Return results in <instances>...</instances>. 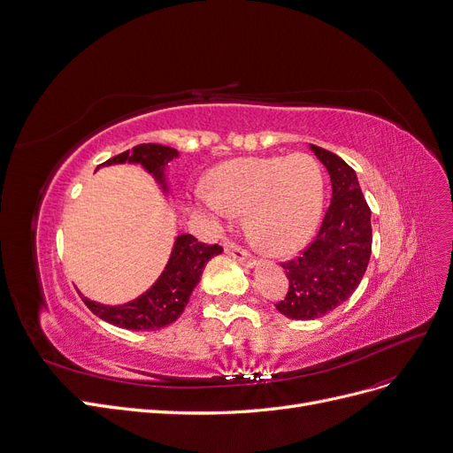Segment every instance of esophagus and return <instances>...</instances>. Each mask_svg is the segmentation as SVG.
Masks as SVG:
<instances>
[{
	"label": "esophagus",
	"instance_id": "1",
	"mask_svg": "<svg viewBox=\"0 0 453 453\" xmlns=\"http://www.w3.org/2000/svg\"><path fill=\"white\" fill-rule=\"evenodd\" d=\"M224 250H226V254L227 256H231V257H235L237 261H241L242 265H246V266H254L256 265V259L250 256L246 250H242L241 246H235L233 242H226L224 244Z\"/></svg>",
	"mask_w": 453,
	"mask_h": 453
}]
</instances>
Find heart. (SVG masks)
I'll return each instance as SVG.
<instances>
[{
    "instance_id": "b5f03b06",
    "label": "heart",
    "mask_w": 453,
    "mask_h": 453,
    "mask_svg": "<svg viewBox=\"0 0 453 453\" xmlns=\"http://www.w3.org/2000/svg\"><path fill=\"white\" fill-rule=\"evenodd\" d=\"M196 203L214 224L246 212L250 237L269 254L286 256L303 248L319 224L323 175L304 153L235 158L216 167L211 190H199Z\"/></svg>"
}]
</instances>
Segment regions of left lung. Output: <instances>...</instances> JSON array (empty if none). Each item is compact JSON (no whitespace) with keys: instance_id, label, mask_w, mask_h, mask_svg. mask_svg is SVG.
Masks as SVG:
<instances>
[{"instance_id":"left-lung-1","label":"left lung","mask_w":453,"mask_h":453,"mask_svg":"<svg viewBox=\"0 0 453 453\" xmlns=\"http://www.w3.org/2000/svg\"><path fill=\"white\" fill-rule=\"evenodd\" d=\"M326 167L332 201L317 239L303 256L283 263L289 291L276 310L296 321L319 319L355 293L372 256V211L360 182L345 160L330 150L310 145Z\"/></svg>"}]
</instances>
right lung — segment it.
<instances>
[{
	"instance_id": "1",
	"label": "right lung",
	"mask_w": 453,
	"mask_h": 453,
	"mask_svg": "<svg viewBox=\"0 0 453 453\" xmlns=\"http://www.w3.org/2000/svg\"><path fill=\"white\" fill-rule=\"evenodd\" d=\"M173 158H179L177 149L158 143H140L100 165L138 164L149 175H153L155 182L165 196H172L167 167H170ZM222 252V246H207L188 235V233H184V235L175 237L170 259H167L157 281L130 303L110 306L95 303V300H89L81 293L80 296L95 315L110 325L127 330H160L179 319L188 304L194 288L199 283L207 261L214 256H220Z\"/></svg>"
}]
</instances>
